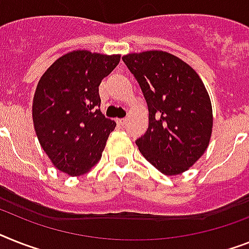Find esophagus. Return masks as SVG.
Segmentation results:
<instances>
[{
    "instance_id": "34e87169",
    "label": "esophagus",
    "mask_w": 249,
    "mask_h": 249,
    "mask_svg": "<svg viewBox=\"0 0 249 249\" xmlns=\"http://www.w3.org/2000/svg\"><path fill=\"white\" fill-rule=\"evenodd\" d=\"M126 118H120V120H117V123L120 124V126H124L126 124Z\"/></svg>"
}]
</instances>
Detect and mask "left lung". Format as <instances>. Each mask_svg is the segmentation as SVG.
<instances>
[{"label": "left lung", "mask_w": 249, "mask_h": 249, "mask_svg": "<svg viewBox=\"0 0 249 249\" xmlns=\"http://www.w3.org/2000/svg\"><path fill=\"white\" fill-rule=\"evenodd\" d=\"M149 108V128L136 140L140 153L165 176L190 169L206 151L213 107L202 80L190 65L163 51L123 55Z\"/></svg>", "instance_id": "1"}]
</instances>
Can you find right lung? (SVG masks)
<instances>
[{"mask_svg":"<svg viewBox=\"0 0 249 249\" xmlns=\"http://www.w3.org/2000/svg\"><path fill=\"white\" fill-rule=\"evenodd\" d=\"M120 59V54L72 51L39 80L33 123L40 146L63 173H86L102 158L116 122L100 112L99 85Z\"/></svg>","mask_w":249,"mask_h":249,"instance_id":"obj_1","label":"right lung"}]
</instances>
